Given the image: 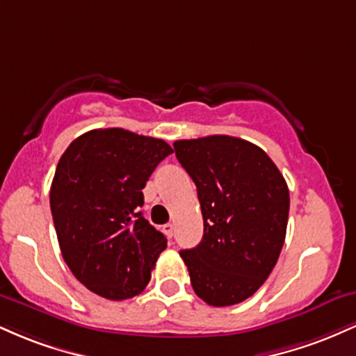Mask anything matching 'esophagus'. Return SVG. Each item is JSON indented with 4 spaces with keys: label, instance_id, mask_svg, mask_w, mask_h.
I'll return each instance as SVG.
<instances>
[{
    "label": "esophagus",
    "instance_id": "obj_1",
    "mask_svg": "<svg viewBox=\"0 0 356 356\" xmlns=\"http://www.w3.org/2000/svg\"><path fill=\"white\" fill-rule=\"evenodd\" d=\"M164 232L167 234V238H170L172 239V236H174V224H165L164 226Z\"/></svg>",
    "mask_w": 356,
    "mask_h": 356
}]
</instances>
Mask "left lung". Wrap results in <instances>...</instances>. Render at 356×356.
Masks as SVG:
<instances>
[{"mask_svg":"<svg viewBox=\"0 0 356 356\" xmlns=\"http://www.w3.org/2000/svg\"><path fill=\"white\" fill-rule=\"evenodd\" d=\"M197 187L202 241L181 251L195 295L211 306L248 300L271 275L284 244L289 191L263 149L229 136L174 142Z\"/></svg>","mask_w":356,"mask_h":356,"instance_id":"8db88e82","label":"left lung"}]
</instances>
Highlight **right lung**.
I'll list each match as a JSON object with an SVG mask.
<instances>
[{
	"instance_id": "1",
	"label": "right lung",
	"mask_w": 356,
	"mask_h": 356,
	"mask_svg": "<svg viewBox=\"0 0 356 356\" xmlns=\"http://www.w3.org/2000/svg\"><path fill=\"white\" fill-rule=\"evenodd\" d=\"M172 154L162 138L90 130L56 165L50 207L61 256L85 288L107 300L137 296L167 239L142 216V189Z\"/></svg>"
}]
</instances>
